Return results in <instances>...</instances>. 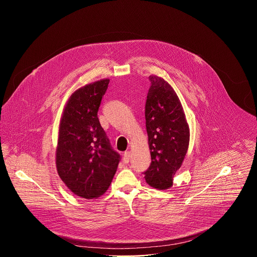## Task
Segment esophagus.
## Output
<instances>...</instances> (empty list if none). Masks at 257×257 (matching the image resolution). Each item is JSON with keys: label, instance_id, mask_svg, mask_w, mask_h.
Here are the masks:
<instances>
[{"label": "esophagus", "instance_id": "obj_1", "mask_svg": "<svg viewBox=\"0 0 257 257\" xmlns=\"http://www.w3.org/2000/svg\"><path fill=\"white\" fill-rule=\"evenodd\" d=\"M130 159H131V151H125L123 153V159H122L123 163L127 164L130 162Z\"/></svg>", "mask_w": 257, "mask_h": 257}]
</instances>
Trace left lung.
<instances>
[{
    "label": "left lung",
    "instance_id": "1",
    "mask_svg": "<svg viewBox=\"0 0 257 257\" xmlns=\"http://www.w3.org/2000/svg\"><path fill=\"white\" fill-rule=\"evenodd\" d=\"M148 79L145 113L151 163L144 174L148 185L165 190L172 186L173 177L182 165L190 132L173 88L157 76Z\"/></svg>",
    "mask_w": 257,
    "mask_h": 257
}]
</instances>
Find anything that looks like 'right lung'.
I'll return each instance as SVG.
<instances>
[{"instance_id": "obj_1", "label": "right lung", "mask_w": 257, "mask_h": 257, "mask_svg": "<svg viewBox=\"0 0 257 257\" xmlns=\"http://www.w3.org/2000/svg\"><path fill=\"white\" fill-rule=\"evenodd\" d=\"M109 82L104 79L74 92L59 126L57 172L75 195L85 199L106 192L120 161L98 118Z\"/></svg>"}]
</instances>
